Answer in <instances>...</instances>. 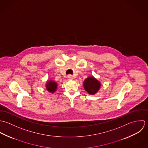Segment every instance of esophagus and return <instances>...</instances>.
Segmentation results:
<instances>
[{"label": "esophagus", "mask_w": 148, "mask_h": 148, "mask_svg": "<svg viewBox=\"0 0 148 148\" xmlns=\"http://www.w3.org/2000/svg\"><path fill=\"white\" fill-rule=\"evenodd\" d=\"M67 78H68L69 79H72L73 78V75H69L67 76Z\"/></svg>", "instance_id": "34e87169"}]
</instances>
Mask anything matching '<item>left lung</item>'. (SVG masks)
Returning a JSON list of instances; mask_svg holds the SVG:
<instances>
[{
    "mask_svg": "<svg viewBox=\"0 0 148 148\" xmlns=\"http://www.w3.org/2000/svg\"><path fill=\"white\" fill-rule=\"evenodd\" d=\"M101 82L93 76L88 77L84 82V88L90 95L96 94L101 88Z\"/></svg>",
    "mask_w": 148,
    "mask_h": 148,
    "instance_id": "8db88e82",
    "label": "left lung"
}]
</instances>
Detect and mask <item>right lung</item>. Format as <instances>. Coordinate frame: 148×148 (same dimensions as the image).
Masks as SVG:
<instances>
[{
	"label": "right lung",
	"mask_w": 148,
	"mask_h": 148,
	"mask_svg": "<svg viewBox=\"0 0 148 148\" xmlns=\"http://www.w3.org/2000/svg\"><path fill=\"white\" fill-rule=\"evenodd\" d=\"M58 84L57 82L53 80H48L46 84V88L47 90L51 93H54L57 89Z\"/></svg>",
	"instance_id": "obj_1"
}]
</instances>
